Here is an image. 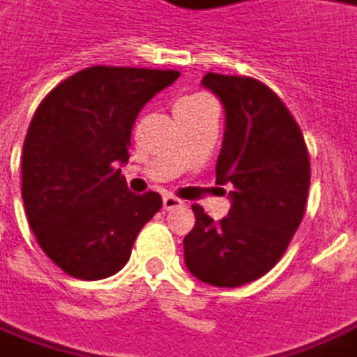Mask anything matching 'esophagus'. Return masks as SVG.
Listing matches in <instances>:
<instances>
[{
    "label": "esophagus",
    "mask_w": 357,
    "mask_h": 357,
    "mask_svg": "<svg viewBox=\"0 0 357 357\" xmlns=\"http://www.w3.org/2000/svg\"><path fill=\"white\" fill-rule=\"evenodd\" d=\"M178 206H184V200H181V198H176V196L173 195H167L162 198V208H165V210H173V208Z\"/></svg>",
    "instance_id": "34e87169"
}]
</instances>
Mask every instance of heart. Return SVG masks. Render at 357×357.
<instances>
[{
  "instance_id": "1",
  "label": "heart",
  "mask_w": 357,
  "mask_h": 357,
  "mask_svg": "<svg viewBox=\"0 0 357 357\" xmlns=\"http://www.w3.org/2000/svg\"><path fill=\"white\" fill-rule=\"evenodd\" d=\"M212 100L204 94H192V96H184L181 98L176 104H174V112H192V109H198L204 104H210Z\"/></svg>"
}]
</instances>
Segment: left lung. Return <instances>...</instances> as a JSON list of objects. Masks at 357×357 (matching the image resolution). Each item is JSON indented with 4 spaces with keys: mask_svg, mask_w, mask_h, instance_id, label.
Masks as SVG:
<instances>
[{
    "mask_svg": "<svg viewBox=\"0 0 357 357\" xmlns=\"http://www.w3.org/2000/svg\"><path fill=\"white\" fill-rule=\"evenodd\" d=\"M202 84L226 109L216 183L234 190L220 222L192 204L196 224L184 238V261L196 279L234 289L263 277L283 257L307 210L310 159L295 117L269 86L216 73Z\"/></svg>",
    "mask_w": 357,
    "mask_h": 357,
    "instance_id": "obj_1",
    "label": "left lung"
}]
</instances>
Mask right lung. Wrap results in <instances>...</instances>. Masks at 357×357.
<instances>
[{"mask_svg": "<svg viewBox=\"0 0 357 357\" xmlns=\"http://www.w3.org/2000/svg\"><path fill=\"white\" fill-rule=\"evenodd\" d=\"M178 70L90 66L52 88L31 119L21 196L40 250L84 281L116 275L141 228L162 206L159 192L133 195L128 162L141 107Z\"/></svg>", "mask_w": 357, "mask_h": 357, "instance_id": "add662e5", "label": "right lung"}]
</instances>
